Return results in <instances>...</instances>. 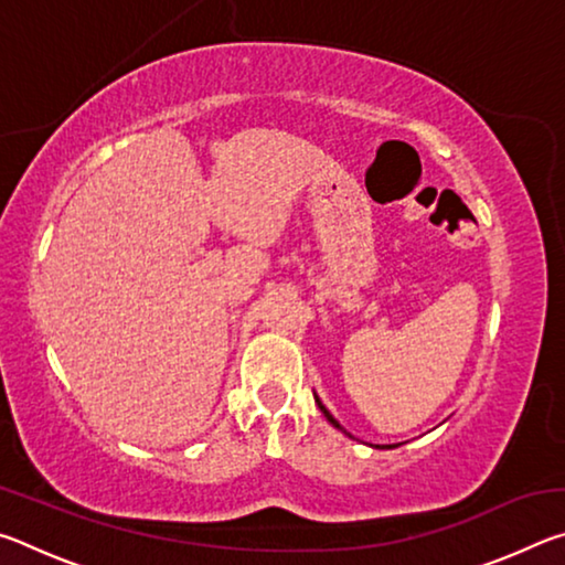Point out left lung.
<instances>
[{
    "label": "left lung",
    "mask_w": 565,
    "mask_h": 565,
    "mask_svg": "<svg viewBox=\"0 0 565 565\" xmlns=\"http://www.w3.org/2000/svg\"><path fill=\"white\" fill-rule=\"evenodd\" d=\"M313 398H317V404H319V408L323 411V416H327V420H329V424H331V426H337V428H339V431H343V428H341V424H339V420H337V418H333V416L329 414V411H327V406H323V404H321V401H319V396H313ZM343 434H347V431H343ZM349 436H351V434H349ZM379 448H394V446H379Z\"/></svg>",
    "instance_id": "left-lung-1"
}]
</instances>
